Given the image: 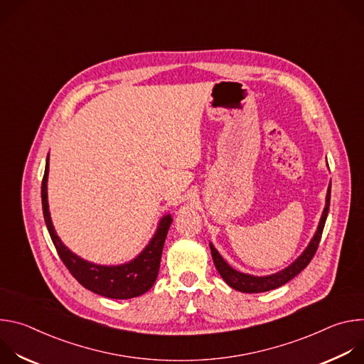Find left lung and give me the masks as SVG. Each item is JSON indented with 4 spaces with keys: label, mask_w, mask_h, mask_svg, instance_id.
Returning <instances> with one entry per match:
<instances>
[{
    "label": "left lung",
    "mask_w": 364,
    "mask_h": 364,
    "mask_svg": "<svg viewBox=\"0 0 364 364\" xmlns=\"http://www.w3.org/2000/svg\"><path fill=\"white\" fill-rule=\"evenodd\" d=\"M330 197H331V183H330L328 190H327L326 207L323 210V215H321V219H320V223H318V228H317V232H316L314 237L311 239L309 245L305 247V250L301 253V256L298 259H295V262H292L289 267H287L285 269H282L277 274L267 275V277H255V275L239 272V271L233 269L225 261L222 255L210 243V250H212L215 267L219 271L220 277L225 279V282L236 291L247 292V294H256V292H267V291L279 288V287L285 285L288 281H291L292 278H295L311 262V259L314 257V255L317 252V247L320 245L321 235H323V230H324V225H326V220H327L328 209H330Z\"/></svg>",
    "instance_id": "1"
}]
</instances>
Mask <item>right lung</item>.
Listing matches in <instances>:
<instances>
[{
  "label": "right lung",
  "mask_w": 364,
  "mask_h": 364,
  "mask_svg": "<svg viewBox=\"0 0 364 364\" xmlns=\"http://www.w3.org/2000/svg\"><path fill=\"white\" fill-rule=\"evenodd\" d=\"M47 176L48 157L46 161V170L41 181V204L44 222L62 262L66 265L75 279L86 289L112 299H128L145 294L159 277L164 242L173 222L171 215H167L160 220L157 232H155L149 243L131 262L117 267L96 265L85 261V259L69 250V247H66L56 235L48 212Z\"/></svg>",
  "instance_id": "1"
}]
</instances>
